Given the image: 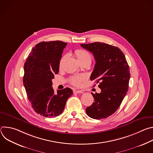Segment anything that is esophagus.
Returning a JSON list of instances; mask_svg holds the SVG:
<instances>
[{
	"mask_svg": "<svg viewBox=\"0 0 153 153\" xmlns=\"http://www.w3.org/2000/svg\"><path fill=\"white\" fill-rule=\"evenodd\" d=\"M74 93H83V91H82V90H74Z\"/></svg>",
	"mask_w": 153,
	"mask_h": 153,
	"instance_id": "34e87169",
	"label": "esophagus"
}]
</instances>
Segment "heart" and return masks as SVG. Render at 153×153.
<instances>
[{
  "instance_id": "obj_1",
  "label": "heart",
  "mask_w": 153,
  "mask_h": 153,
  "mask_svg": "<svg viewBox=\"0 0 153 153\" xmlns=\"http://www.w3.org/2000/svg\"><path fill=\"white\" fill-rule=\"evenodd\" d=\"M74 54L79 62H83V61H86V60H89V61L91 60V56L90 54L86 50L79 49L75 51ZM62 60H63V58H62V59L60 60V65L61 64ZM85 79V76L79 75V76H76L71 77L70 79V82L74 86H79L81 85L82 82Z\"/></svg>"
}]
</instances>
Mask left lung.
Segmentation results:
<instances>
[{
	"label": "left lung",
	"mask_w": 153,
	"mask_h": 153,
	"mask_svg": "<svg viewBox=\"0 0 153 153\" xmlns=\"http://www.w3.org/2000/svg\"><path fill=\"white\" fill-rule=\"evenodd\" d=\"M91 52L96 60L90 80L99 83L101 93H91L94 102L86 108V113L94 119H105L120 106L128 90L130 77L129 65L119 48L105 43L81 44Z\"/></svg>",
	"instance_id": "left-lung-1"
}]
</instances>
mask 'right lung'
<instances>
[{
    "label": "right lung",
    "instance_id": "right-lung-1",
    "mask_svg": "<svg viewBox=\"0 0 153 153\" xmlns=\"http://www.w3.org/2000/svg\"><path fill=\"white\" fill-rule=\"evenodd\" d=\"M67 43L42 42L32 49L24 64L23 82L34 110L47 117L62 113L73 90L65 88L54 94L52 79L59 73V63Z\"/></svg>",
    "mask_w": 153,
    "mask_h": 153
}]
</instances>
